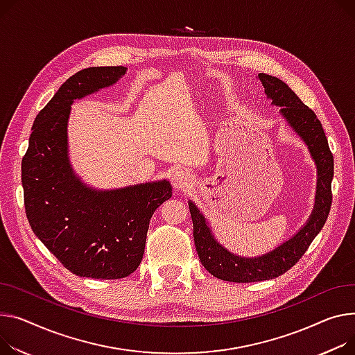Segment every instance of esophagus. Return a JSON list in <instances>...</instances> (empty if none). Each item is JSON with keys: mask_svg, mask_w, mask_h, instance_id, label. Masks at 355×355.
<instances>
[{"mask_svg": "<svg viewBox=\"0 0 355 355\" xmlns=\"http://www.w3.org/2000/svg\"><path fill=\"white\" fill-rule=\"evenodd\" d=\"M171 184H173V187L175 188V190L185 191V190H188V188L191 187L193 180H191V177H190V174H188V173L177 171L173 175V178H171Z\"/></svg>", "mask_w": 355, "mask_h": 355, "instance_id": "esophagus-1", "label": "esophagus"}]
</instances>
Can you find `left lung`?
<instances>
[{
    "mask_svg": "<svg viewBox=\"0 0 355 355\" xmlns=\"http://www.w3.org/2000/svg\"><path fill=\"white\" fill-rule=\"evenodd\" d=\"M258 78L261 80L272 104L282 107L281 114L286 116L298 135L302 137L315 159L318 168L317 200L311 218L295 237L272 252L258 258H241L223 248L211 235L201 212L190 202L194 241L201 264L209 274L231 282L264 281L287 272L300 261L324 227L333 202L331 181L334 175V157L329 151L325 132L315 112L306 107L284 81L268 74H258Z\"/></svg>",
    "mask_w": 355,
    "mask_h": 355,
    "instance_id": "1",
    "label": "left lung"
}]
</instances>
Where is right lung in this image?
Here are the masks:
<instances>
[{
    "instance_id": "1",
    "label": "right lung",
    "mask_w": 355,
    "mask_h": 355,
    "mask_svg": "<svg viewBox=\"0 0 355 355\" xmlns=\"http://www.w3.org/2000/svg\"><path fill=\"white\" fill-rule=\"evenodd\" d=\"M124 73L125 67H89L69 77L35 116L21 162L24 205L34 234L80 277L116 279L134 272L154 211L173 196L167 181L94 191L71 171V103L114 84Z\"/></svg>"
}]
</instances>
